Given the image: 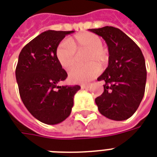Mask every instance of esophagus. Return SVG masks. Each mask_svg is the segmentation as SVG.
Instances as JSON below:
<instances>
[{
  "instance_id": "esophagus-1",
  "label": "esophagus",
  "mask_w": 157,
  "mask_h": 157,
  "mask_svg": "<svg viewBox=\"0 0 157 157\" xmlns=\"http://www.w3.org/2000/svg\"><path fill=\"white\" fill-rule=\"evenodd\" d=\"M81 89H88L90 87L89 84H87V85H81Z\"/></svg>"
}]
</instances>
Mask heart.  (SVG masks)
<instances>
[{
    "mask_svg": "<svg viewBox=\"0 0 157 157\" xmlns=\"http://www.w3.org/2000/svg\"><path fill=\"white\" fill-rule=\"evenodd\" d=\"M88 51L86 67H76L69 72V80L74 83H86L100 73V67L105 66L109 57L103 48L102 40L91 32L77 33L69 40H63L56 49V57L62 67L69 70L76 62V52Z\"/></svg>",
    "mask_w": 157,
    "mask_h": 157,
    "instance_id": "obj_1",
    "label": "heart"
}]
</instances>
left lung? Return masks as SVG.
<instances>
[{
	"mask_svg": "<svg viewBox=\"0 0 157 157\" xmlns=\"http://www.w3.org/2000/svg\"><path fill=\"white\" fill-rule=\"evenodd\" d=\"M101 36L109 49V65L98 81H104V92L95 99L100 113L122 121L136 112L145 92L147 69L140 48L119 29L105 26L90 29Z\"/></svg>",
	"mask_w": 157,
	"mask_h": 157,
	"instance_id": "1",
	"label": "left lung"
}]
</instances>
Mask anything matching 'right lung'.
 <instances>
[{"instance_id":"add662e5","label":"right lung","mask_w":157,"mask_h":157,"mask_svg":"<svg viewBox=\"0 0 157 157\" xmlns=\"http://www.w3.org/2000/svg\"><path fill=\"white\" fill-rule=\"evenodd\" d=\"M74 31L47 30L23 48L15 69L24 105L35 118L57 124L71 112L74 95L80 86H62L67 73L56 57V49L66 35Z\"/></svg>"}]
</instances>
